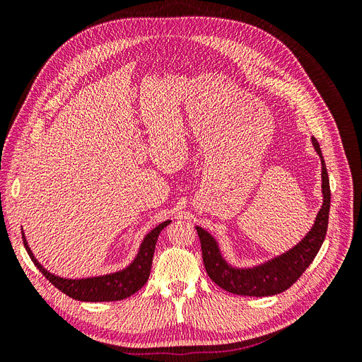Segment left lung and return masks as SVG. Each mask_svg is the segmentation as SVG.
<instances>
[{
	"instance_id": "obj_1",
	"label": "left lung",
	"mask_w": 362,
	"mask_h": 362,
	"mask_svg": "<svg viewBox=\"0 0 362 362\" xmlns=\"http://www.w3.org/2000/svg\"><path fill=\"white\" fill-rule=\"evenodd\" d=\"M313 145L322 160L323 205L315 217V223L308 235L298 246L288 250L287 254L255 269H233L222 258L214 238L205 229L196 226V231H198L201 240L202 259L206 275L221 288L240 296H255V298L278 294L290 288L315 258L317 252L320 250L325 242L327 222H329L331 187L320 146L314 137Z\"/></svg>"
}]
</instances>
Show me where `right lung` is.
I'll list each match as a JSON object with an SVG mask.
<instances>
[{
	"label": "right lung",
	"instance_id": "add662e5",
	"mask_svg": "<svg viewBox=\"0 0 362 362\" xmlns=\"http://www.w3.org/2000/svg\"><path fill=\"white\" fill-rule=\"evenodd\" d=\"M170 223V221H166L160 223L157 228L145 237L144 243L140 246L139 255L134 259L133 264L127 267L122 272L113 273V275L105 276H96V278H87V279H64L60 276H54L52 273L43 269L35 255L31 254V250L27 245V240L23 233V242L28 252L31 261L35 262V266L40 270V273L45 276L54 287L59 288L62 293H64L69 298L81 302H113V300H122L128 296L134 294L141 287L145 286L149 272L152 266V257H154V250L158 235L163 228H166ZM23 229V228H21Z\"/></svg>",
	"mask_w": 362,
	"mask_h": 362
}]
</instances>
